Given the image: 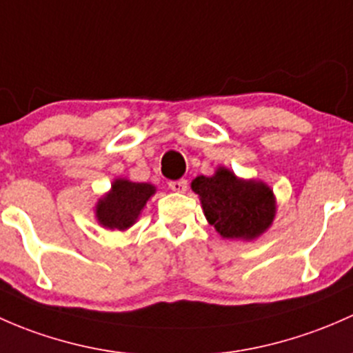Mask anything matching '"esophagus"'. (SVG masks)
Masks as SVG:
<instances>
[{
  "label": "esophagus",
  "instance_id": "esophagus-1",
  "mask_svg": "<svg viewBox=\"0 0 353 353\" xmlns=\"http://www.w3.org/2000/svg\"><path fill=\"white\" fill-rule=\"evenodd\" d=\"M168 187L172 188L173 192H176V194H183V192H187V187H188V183H187V180H183V178H181V180L170 181V183H168Z\"/></svg>",
  "mask_w": 353,
  "mask_h": 353
}]
</instances>
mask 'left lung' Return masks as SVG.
Segmentation results:
<instances>
[{"mask_svg":"<svg viewBox=\"0 0 353 353\" xmlns=\"http://www.w3.org/2000/svg\"><path fill=\"white\" fill-rule=\"evenodd\" d=\"M190 187L201 199L207 223L223 238L253 241L274 224L277 199L263 180H246L217 166L214 175L194 178Z\"/></svg>","mask_w":353,"mask_h":353,"instance_id":"1","label":"left lung"}]
</instances>
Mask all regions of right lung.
Listing matches in <instances>:
<instances>
[{"label": "right lung", "instance_id": "right-lung-1", "mask_svg": "<svg viewBox=\"0 0 353 353\" xmlns=\"http://www.w3.org/2000/svg\"><path fill=\"white\" fill-rule=\"evenodd\" d=\"M156 194L152 183H137L129 178H115L110 190L95 203V219L110 231H127L137 223L144 207Z\"/></svg>", "mask_w": 353, "mask_h": 353}]
</instances>
